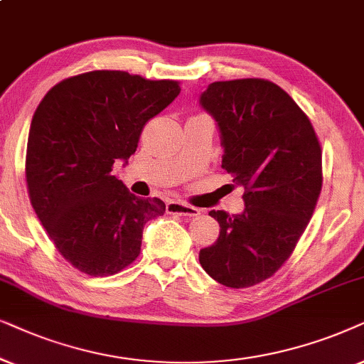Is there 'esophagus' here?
Here are the masks:
<instances>
[{
	"instance_id": "obj_1",
	"label": "esophagus",
	"mask_w": 364,
	"mask_h": 364,
	"mask_svg": "<svg viewBox=\"0 0 364 364\" xmlns=\"http://www.w3.org/2000/svg\"><path fill=\"white\" fill-rule=\"evenodd\" d=\"M166 213L169 215H178V216H198L200 215V210L195 206H190V205H185V203L181 201H169L166 205Z\"/></svg>"
}]
</instances>
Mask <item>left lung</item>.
<instances>
[{
  "label": "left lung",
  "instance_id": "left-lung-1",
  "mask_svg": "<svg viewBox=\"0 0 364 364\" xmlns=\"http://www.w3.org/2000/svg\"><path fill=\"white\" fill-rule=\"evenodd\" d=\"M200 106L216 121L221 168L245 188L243 213L210 211L220 236L200 263L218 283L248 288L273 276L306 230L321 191V148L308 116L271 81H216Z\"/></svg>",
  "mask_w": 364,
  "mask_h": 364
}]
</instances>
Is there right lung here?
Wrapping results in <instances>:
<instances>
[{"label": "right lung", "instance_id": "right-lung-1", "mask_svg": "<svg viewBox=\"0 0 364 364\" xmlns=\"http://www.w3.org/2000/svg\"><path fill=\"white\" fill-rule=\"evenodd\" d=\"M178 81L90 71L48 91L33 114L26 183L36 216L63 258L109 276L138 258L143 228L161 216L159 198H138L113 174L148 119L179 95Z\"/></svg>", "mask_w": 364, "mask_h": 364}]
</instances>
